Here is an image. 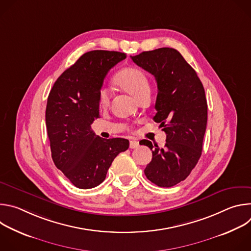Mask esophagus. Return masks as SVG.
<instances>
[{"mask_svg":"<svg viewBox=\"0 0 251 251\" xmlns=\"http://www.w3.org/2000/svg\"><path fill=\"white\" fill-rule=\"evenodd\" d=\"M129 147L131 149H136L139 147V142L136 141V140H131L130 143H129Z\"/></svg>","mask_w":251,"mask_h":251,"instance_id":"1","label":"esophagus"}]
</instances>
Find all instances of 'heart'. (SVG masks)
Returning <instances> with one entry per match:
<instances>
[{"instance_id": "1", "label": "heart", "mask_w": 251, "mask_h": 251, "mask_svg": "<svg viewBox=\"0 0 251 251\" xmlns=\"http://www.w3.org/2000/svg\"><path fill=\"white\" fill-rule=\"evenodd\" d=\"M115 83L123 90L131 94L136 100L142 95L150 92V84L146 75L142 71L135 67H127L122 69L114 78ZM110 100L108 90L103 88L99 94V104L107 106Z\"/></svg>"}]
</instances>
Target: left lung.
Segmentation results:
<instances>
[{
  "instance_id": "8db88e82",
  "label": "left lung",
  "mask_w": 251,
  "mask_h": 251,
  "mask_svg": "<svg viewBox=\"0 0 251 251\" xmlns=\"http://www.w3.org/2000/svg\"><path fill=\"white\" fill-rule=\"evenodd\" d=\"M155 76L158 94L154 121L164 127V148L144 140L152 151V161L144 173L149 181L163 188L173 187L191 174L202 150L207 121V103L195 69L175 49L161 48L131 56Z\"/></svg>"
}]
</instances>
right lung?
<instances>
[{"label": "right lung", "instance_id": "right-lung-1", "mask_svg": "<svg viewBox=\"0 0 251 251\" xmlns=\"http://www.w3.org/2000/svg\"><path fill=\"white\" fill-rule=\"evenodd\" d=\"M125 58L119 51L85 52L63 71L50 92L46 123L51 158L76 188L100 185L115 157L129 148L127 139H103L90 126L99 117V94L107 73Z\"/></svg>", "mask_w": 251, "mask_h": 251}]
</instances>
